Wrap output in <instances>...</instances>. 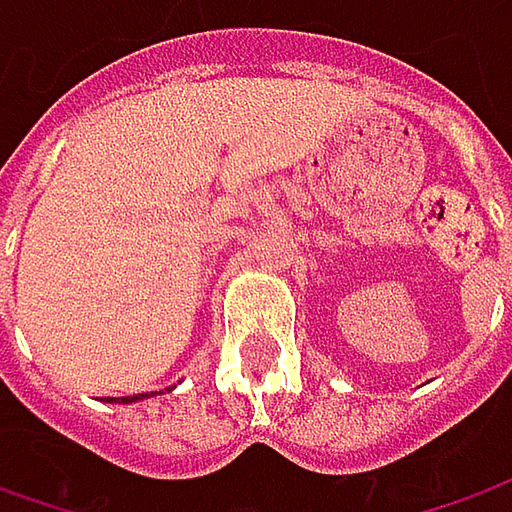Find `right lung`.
Returning a JSON list of instances; mask_svg holds the SVG:
<instances>
[{"mask_svg": "<svg viewBox=\"0 0 512 512\" xmlns=\"http://www.w3.org/2000/svg\"><path fill=\"white\" fill-rule=\"evenodd\" d=\"M148 393H139V396H122V399H110V402H122V404H130V402H139V399H145Z\"/></svg>", "mask_w": 512, "mask_h": 512, "instance_id": "add662e5", "label": "right lung"}]
</instances>
